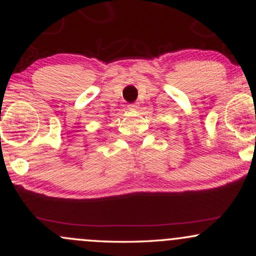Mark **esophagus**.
Segmentation results:
<instances>
[{
    "label": "esophagus",
    "mask_w": 256,
    "mask_h": 256,
    "mask_svg": "<svg viewBox=\"0 0 256 256\" xmlns=\"http://www.w3.org/2000/svg\"><path fill=\"white\" fill-rule=\"evenodd\" d=\"M140 106V104H128V108H129V110H138V107Z\"/></svg>",
    "instance_id": "1"
}]
</instances>
